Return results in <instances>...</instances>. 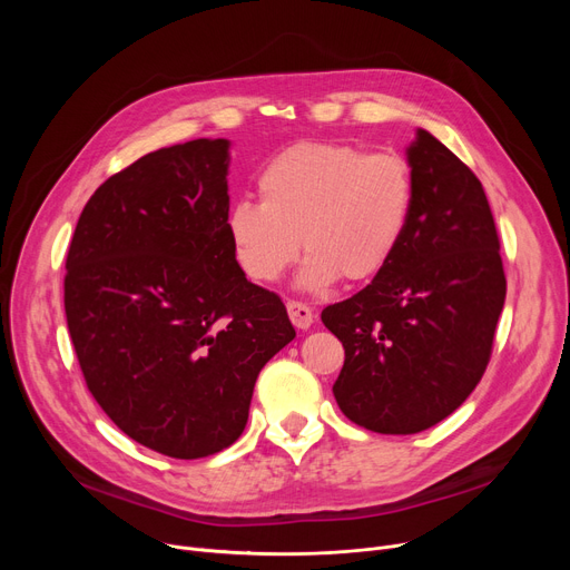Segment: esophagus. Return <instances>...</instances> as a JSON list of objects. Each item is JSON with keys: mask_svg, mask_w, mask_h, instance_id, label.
Instances as JSON below:
<instances>
[{"mask_svg": "<svg viewBox=\"0 0 570 570\" xmlns=\"http://www.w3.org/2000/svg\"><path fill=\"white\" fill-rule=\"evenodd\" d=\"M286 309H288V316L293 321L295 327H301V331H307V327L314 323L316 318V312L312 307H307L305 303H297V301H291L286 303Z\"/></svg>", "mask_w": 570, "mask_h": 570, "instance_id": "1", "label": "esophagus"}]
</instances>
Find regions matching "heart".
<instances>
[{
	"mask_svg": "<svg viewBox=\"0 0 570 570\" xmlns=\"http://www.w3.org/2000/svg\"><path fill=\"white\" fill-rule=\"evenodd\" d=\"M261 200L230 205L226 228L237 263L261 284L277 282L307 252L301 284L325 291L342 277L370 282L404 243L415 207V175L393 149L295 142L256 179Z\"/></svg>",
	"mask_w": 570,
	"mask_h": 570,
	"instance_id": "heart-1",
	"label": "heart"
}]
</instances>
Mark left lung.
I'll return each mask as SVG.
<instances>
[{
    "mask_svg": "<svg viewBox=\"0 0 570 570\" xmlns=\"http://www.w3.org/2000/svg\"><path fill=\"white\" fill-rule=\"evenodd\" d=\"M406 155L415 207L404 243L372 284L321 312L346 353L335 400L379 434L423 432L473 393L505 301L481 179L423 129Z\"/></svg>",
    "mask_w": 570,
    "mask_h": 570,
    "instance_id": "1",
    "label": "left lung"
}]
</instances>
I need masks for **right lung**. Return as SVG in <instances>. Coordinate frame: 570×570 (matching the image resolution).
<instances>
[{"mask_svg": "<svg viewBox=\"0 0 570 570\" xmlns=\"http://www.w3.org/2000/svg\"><path fill=\"white\" fill-rule=\"evenodd\" d=\"M228 140H189L115 173L87 200L65 277L89 393L153 451L198 460L243 434L263 365L293 337L228 237Z\"/></svg>", "mask_w": 570, "mask_h": 570, "instance_id": "1", "label": "right lung"}]
</instances>
